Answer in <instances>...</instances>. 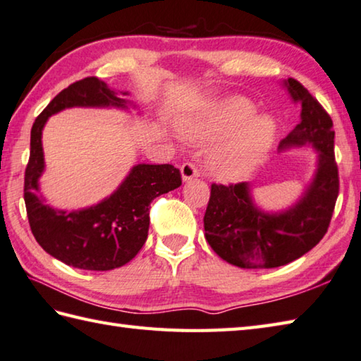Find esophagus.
I'll return each instance as SVG.
<instances>
[{
    "label": "esophagus",
    "mask_w": 361,
    "mask_h": 361,
    "mask_svg": "<svg viewBox=\"0 0 361 361\" xmlns=\"http://www.w3.org/2000/svg\"><path fill=\"white\" fill-rule=\"evenodd\" d=\"M180 174H182V180L188 182V180L195 179V178H197V176H200V170H197V166L195 164L187 161V164H183L180 166Z\"/></svg>",
    "instance_id": "1"
}]
</instances>
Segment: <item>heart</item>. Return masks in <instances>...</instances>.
<instances>
[{"mask_svg": "<svg viewBox=\"0 0 361 361\" xmlns=\"http://www.w3.org/2000/svg\"><path fill=\"white\" fill-rule=\"evenodd\" d=\"M245 97L210 101L180 123V132L191 142L213 143L232 137L207 160L209 170L218 179L237 182L247 178L267 156L277 137L274 115L259 114Z\"/></svg>", "mask_w": 361, "mask_h": 361, "instance_id": "obj_1", "label": "heart"}]
</instances>
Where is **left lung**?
<instances>
[{"instance_id":"left-lung-1","label":"left lung","mask_w":361,"mask_h":361,"mask_svg":"<svg viewBox=\"0 0 361 361\" xmlns=\"http://www.w3.org/2000/svg\"><path fill=\"white\" fill-rule=\"evenodd\" d=\"M300 123L286 135L279 152L312 146L316 170L299 200L281 212H267L252 200L251 183H213L204 215L205 240L223 260L238 268H277L302 257L327 232L338 197L334 154V123L329 114L296 79H285Z\"/></svg>"}]
</instances>
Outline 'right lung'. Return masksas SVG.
<instances>
[{
    "mask_svg": "<svg viewBox=\"0 0 361 361\" xmlns=\"http://www.w3.org/2000/svg\"><path fill=\"white\" fill-rule=\"evenodd\" d=\"M104 80L85 78L71 84L37 116L31 129V154L25 173V204L37 243L65 264L88 271H109L130 262L143 247L149 229V204L157 196L180 187V173L173 165L138 164L130 168L112 195L78 210L47 204L40 191L45 171L42 132L51 115L71 107L137 109Z\"/></svg>",
    "mask_w": 361,
    "mask_h": 361,
    "instance_id": "right-lung-1",
    "label": "right lung"
}]
</instances>
